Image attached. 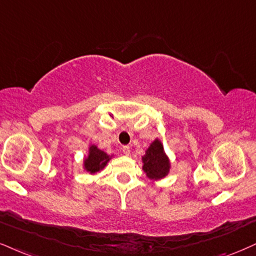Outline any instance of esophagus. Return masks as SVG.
<instances>
[{
    "instance_id": "1",
    "label": "esophagus",
    "mask_w": 256,
    "mask_h": 256,
    "mask_svg": "<svg viewBox=\"0 0 256 256\" xmlns=\"http://www.w3.org/2000/svg\"><path fill=\"white\" fill-rule=\"evenodd\" d=\"M122 152L123 154H126V156H129V154H130V148H129V146H123Z\"/></svg>"
}]
</instances>
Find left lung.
<instances>
[{"mask_svg": "<svg viewBox=\"0 0 256 256\" xmlns=\"http://www.w3.org/2000/svg\"><path fill=\"white\" fill-rule=\"evenodd\" d=\"M142 170L150 179L158 180L168 174L171 165L159 138H156L147 148L146 154L142 156Z\"/></svg>", "mask_w": 256, "mask_h": 256, "instance_id": "left-lung-1", "label": "left lung"}]
</instances>
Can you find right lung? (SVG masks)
Returning a JSON list of instances; mask_svg holds the SVG:
<instances>
[{"instance_id":"add662e5","label":"right lung","mask_w":256,"mask_h":256,"mask_svg":"<svg viewBox=\"0 0 256 256\" xmlns=\"http://www.w3.org/2000/svg\"><path fill=\"white\" fill-rule=\"evenodd\" d=\"M110 159H112V156L100 150L94 144H91L89 147V154L84 159V170L89 172L90 174H94V173L103 170Z\"/></svg>"}]
</instances>
